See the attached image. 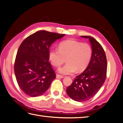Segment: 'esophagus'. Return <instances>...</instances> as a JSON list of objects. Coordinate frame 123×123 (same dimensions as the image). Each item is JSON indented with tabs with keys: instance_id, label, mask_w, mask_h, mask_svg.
I'll list each match as a JSON object with an SVG mask.
<instances>
[{
	"instance_id": "1",
	"label": "esophagus",
	"mask_w": 123,
	"mask_h": 123,
	"mask_svg": "<svg viewBox=\"0 0 123 123\" xmlns=\"http://www.w3.org/2000/svg\"><path fill=\"white\" fill-rule=\"evenodd\" d=\"M56 77L57 79H63V78L64 77V76H63L61 75H59V74H57L56 76Z\"/></svg>"
}]
</instances>
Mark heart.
<instances>
[{
	"label": "heart",
	"instance_id": "1",
	"mask_svg": "<svg viewBox=\"0 0 123 123\" xmlns=\"http://www.w3.org/2000/svg\"><path fill=\"white\" fill-rule=\"evenodd\" d=\"M92 51L89 44L74 40H65L59 43L58 50L51 49L49 58L55 67L66 64L59 68L58 71L64 75H69L77 71H83L87 67L92 57Z\"/></svg>",
	"mask_w": 123,
	"mask_h": 123
}]
</instances>
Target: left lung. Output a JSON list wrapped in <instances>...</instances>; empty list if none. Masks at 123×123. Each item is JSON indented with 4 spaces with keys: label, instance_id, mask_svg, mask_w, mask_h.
<instances>
[{
    "label": "left lung",
    "instance_id": "8db88e82",
    "mask_svg": "<svg viewBox=\"0 0 123 123\" xmlns=\"http://www.w3.org/2000/svg\"><path fill=\"white\" fill-rule=\"evenodd\" d=\"M80 36L89 39L92 51L91 59L86 69L66 90L70 98L79 102L86 101L97 93L105 82L107 67L106 54L100 44L91 36Z\"/></svg>",
    "mask_w": 123,
    "mask_h": 123
}]
</instances>
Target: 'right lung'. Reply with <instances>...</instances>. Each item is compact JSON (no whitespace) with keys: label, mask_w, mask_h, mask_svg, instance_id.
<instances>
[{"label":"right lung","mask_w":123,"mask_h":123,"mask_svg":"<svg viewBox=\"0 0 123 123\" xmlns=\"http://www.w3.org/2000/svg\"><path fill=\"white\" fill-rule=\"evenodd\" d=\"M65 34L39 31L26 38L18 50L14 64L15 75L21 90L31 97L42 95L55 79L49 62V49Z\"/></svg>","instance_id":"1"}]
</instances>
